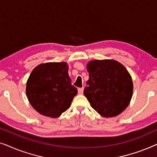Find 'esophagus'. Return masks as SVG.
<instances>
[{"mask_svg": "<svg viewBox=\"0 0 157 157\" xmlns=\"http://www.w3.org/2000/svg\"><path fill=\"white\" fill-rule=\"evenodd\" d=\"M83 88H78V92L79 94H82L83 93Z\"/></svg>", "mask_w": 157, "mask_h": 157, "instance_id": "34e87169", "label": "esophagus"}]
</instances>
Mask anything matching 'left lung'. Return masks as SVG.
Returning a JSON list of instances; mask_svg holds the SVG:
<instances>
[{"label":"left lung","instance_id":"left-lung-1","mask_svg":"<svg viewBox=\"0 0 157 157\" xmlns=\"http://www.w3.org/2000/svg\"><path fill=\"white\" fill-rule=\"evenodd\" d=\"M89 78L83 94L91 106L104 117L119 115L129 104L133 93L132 77L114 60H95L87 65Z\"/></svg>","mask_w":157,"mask_h":157}]
</instances>
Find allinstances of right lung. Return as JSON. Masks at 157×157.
<instances>
[{
  "label": "right lung",
  "mask_w": 157,
  "mask_h": 157,
  "mask_svg": "<svg viewBox=\"0 0 157 157\" xmlns=\"http://www.w3.org/2000/svg\"><path fill=\"white\" fill-rule=\"evenodd\" d=\"M78 93L71 84L65 62L40 64L27 81L26 95L30 104L40 114L59 117L69 108Z\"/></svg>",
  "instance_id": "add662e5"
}]
</instances>
